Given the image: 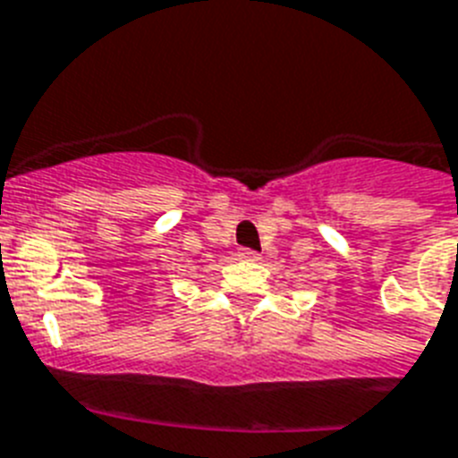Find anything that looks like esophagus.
<instances>
[{
  "instance_id": "obj_1",
  "label": "esophagus",
  "mask_w": 458,
  "mask_h": 458,
  "mask_svg": "<svg viewBox=\"0 0 458 458\" xmlns=\"http://www.w3.org/2000/svg\"><path fill=\"white\" fill-rule=\"evenodd\" d=\"M237 256H240V259H244V261H259V259H261V256L256 254L254 249H247V247H242L240 251H237Z\"/></svg>"
}]
</instances>
